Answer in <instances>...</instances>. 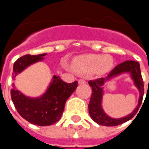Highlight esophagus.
<instances>
[{
  "label": "esophagus",
  "mask_w": 149,
  "mask_h": 149,
  "mask_svg": "<svg viewBox=\"0 0 149 149\" xmlns=\"http://www.w3.org/2000/svg\"><path fill=\"white\" fill-rule=\"evenodd\" d=\"M86 83V81H85V80H84V79H81V80H79V84H84Z\"/></svg>",
  "instance_id": "obj_1"
}]
</instances>
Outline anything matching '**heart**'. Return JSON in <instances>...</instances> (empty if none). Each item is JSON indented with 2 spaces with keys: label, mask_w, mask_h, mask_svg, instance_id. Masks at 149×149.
I'll use <instances>...</instances> for the list:
<instances>
[{
  "label": "heart",
  "mask_w": 149,
  "mask_h": 149,
  "mask_svg": "<svg viewBox=\"0 0 149 149\" xmlns=\"http://www.w3.org/2000/svg\"><path fill=\"white\" fill-rule=\"evenodd\" d=\"M113 65L112 58L109 56L88 54L77 56L73 60V67L81 72H104L109 70Z\"/></svg>",
  "instance_id": "obj_1"
}]
</instances>
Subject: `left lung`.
<instances>
[{
	"label": "left lung",
	"mask_w": 149,
	"mask_h": 149,
	"mask_svg": "<svg viewBox=\"0 0 149 149\" xmlns=\"http://www.w3.org/2000/svg\"><path fill=\"white\" fill-rule=\"evenodd\" d=\"M125 72H129L131 75L132 79L134 81L135 85L139 90L140 93V98L138 101V105L134 112L129 115L125 118L120 119L112 118L107 115L103 112L102 107L101 106V101L103 97V88L102 86L104 82L109 80L114 76H116L120 74ZM88 84L92 87V96H91L90 101L88 104V112L91 118L94 121L104 126H116V125H121L125 122L131 120L137 112L139 107L141 106L144 96V81L141 76V68L140 64L136 61H126L120 64L110 72L109 74L105 78H98L94 81H89ZM149 85V84H148Z\"/></svg>",
	"instance_id": "8db88e82"
}]
</instances>
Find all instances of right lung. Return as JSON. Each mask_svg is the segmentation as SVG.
<instances>
[{
	"instance_id": "obj_1",
	"label": "right lung",
	"mask_w": 149,
	"mask_h": 149,
	"mask_svg": "<svg viewBox=\"0 0 149 149\" xmlns=\"http://www.w3.org/2000/svg\"><path fill=\"white\" fill-rule=\"evenodd\" d=\"M46 53L39 55H24L17 60L13 65V77H15L33 63L42 61ZM77 81L66 83L53 76L51 84L41 97L31 98L17 90L13 84L12 100L18 113L27 121L38 126L55 124L61 119L66 100L76 90Z\"/></svg>"
}]
</instances>
